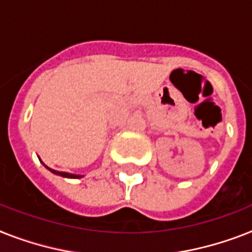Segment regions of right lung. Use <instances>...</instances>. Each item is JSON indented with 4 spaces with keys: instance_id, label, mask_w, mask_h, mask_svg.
Masks as SVG:
<instances>
[{
    "instance_id": "add662e5",
    "label": "right lung",
    "mask_w": 252,
    "mask_h": 252,
    "mask_svg": "<svg viewBox=\"0 0 252 252\" xmlns=\"http://www.w3.org/2000/svg\"><path fill=\"white\" fill-rule=\"evenodd\" d=\"M40 159V158H38ZM41 163H42V161H41ZM42 164H44V163H42ZM44 167L46 169H49V171H50V172L52 173H54V175H57V176H62V177H66V179H81V177H84L83 175H73V173H67V172H59V171H55V169H52V168H49L48 165H45L44 164Z\"/></svg>"
}]
</instances>
